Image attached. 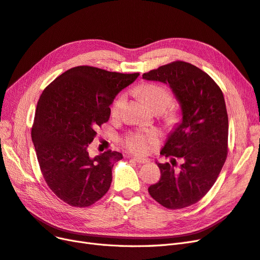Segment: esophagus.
<instances>
[{
    "instance_id": "obj_1",
    "label": "esophagus",
    "mask_w": 260,
    "mask_h": 260,
    "mask_svg": "<svg viewBox=\"0 0 260 260\" xmlns=\"http://www.w3.org/2000/svg\"><path fill=\"white\" fill-rule=\"evenodd\" d=\"M133 160H135L136 162H138V164H148V162H150V159L149 158H142V157H133Z\"/></svg>"
}]
</instances>
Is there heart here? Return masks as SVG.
Segmentation results:
<instances>
[{
  "instance_id": "heart-1",
  "label": "heart",
  "mask_w": 260,
  "mask_h": 260,
  "mask_svg": "<svg viewBox=\"0 0 260 260\" xmlns=\"http://www.w3.org/2000/svg\"><path fill=\"white\" fill-rule=\"evenodd\" d=\"M140 95L145 102L154 109L164 110L171 104L174 96L172 93L165 88V86L155 84V83H147L140 86L139 89ZM124 103V96L120 95L119 98L113 102L110 108L111 117H118L121 112L122 106ZM168 109V108H167ZM164 121L169 125H175L179 121V112L174 107H169L162 114ZM158 142V134L155 131H136L132 132L124 138V146L128 151L136 153V154H147Z\"/></svg>"
}]
</instances>
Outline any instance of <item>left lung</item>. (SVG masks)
<instances>
[{"instance_id":"1","label":"left lung","mask_w":260,"mask_h":260,"mask_svg":"<svg viewBox=\"0 0 260 260\" xmlns=\"http://www.w3.org/2000/svg\"><path fill=\"white\" fill-rule=\"evenodd\" d=\"M143 79L169 84L181 104L182 122L170 134L160 154L183 159L160 164V178L148 190L167 209L194 205L213 186L228 153V115L216 82L195 65L175 61L142 75Z\"/></svg>"}]
</instances>
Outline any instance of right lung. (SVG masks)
Returning a JSON list of instances; mask_svg holds the SVG:
<instances>
[{"label": "right lung", "mask_w": 260, "mask_h": 260, "mask_svg": "<svg viewBox=\"0 0 260 260\" xmlns=\"http://www.w3.org/2000/svg\"><path fill=\"white\" fill-rule=\"evenodd\" d=\"M138 76L76 66L43 91L32 141L47 185L67 205L90 207L108 191L112 167L123 156L107 150L91 158L88 147L98 128L109 120L115 96Z\"/></svg>", "instance_id": "right-lung-1"}]
</instances>
